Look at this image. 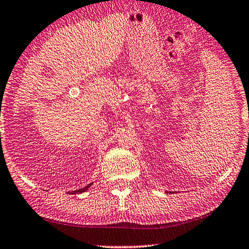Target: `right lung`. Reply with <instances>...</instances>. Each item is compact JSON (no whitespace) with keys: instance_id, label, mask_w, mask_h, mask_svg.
<instances>
[{"instance_id":"add662e5","label":"right lung","mask_w":249,"mask_h":249,"mask_svg":"<svg viewBox=\"0 0 249 249\" xmlns=\"http://www.w3.org/2000/svg\"><path fill=\"white\" fill-rule=\"evenodd\" d=\"M92 183H90V184H88V185H86V187H84L83 189H78V190H75V191H70V192H68V194H70V195H77V194H83V192H85L86 190H88V188L90 187Z\"/></svg>"}]
</instances>
